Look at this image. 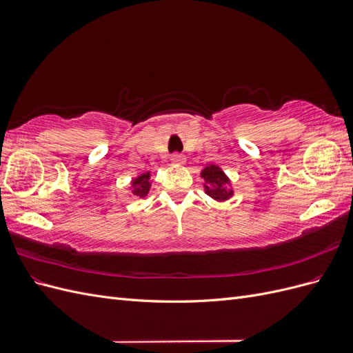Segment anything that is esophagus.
<instances>
[{"label": "esophagus", "instance_id": "obj_1", "mask_svg": "<svg viewBox=\"0 0 353 353\" xmlns=\"http://www.w3.org/2000/svg\"><path fill=\"white\" fill-rule=\"evenodd\" d=\"M170 160H172V162H174V163H176V165H183V163H185V157H184L183 154H178V153L172 154V157H170Z\"/></svg>", "mask_w": 353, "mask_h": 353}]
</instances>
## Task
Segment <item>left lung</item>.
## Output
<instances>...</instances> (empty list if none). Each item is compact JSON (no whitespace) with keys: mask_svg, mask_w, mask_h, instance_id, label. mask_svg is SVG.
Instances as JSON below:
<instances>
[{"mask_svg":"<svg viewBox=\"0 0 353 353\" xmlns=\"http://www.w3.org/2000/svg\"><path fill=\"white\" fill-rule=\"evenodd\" d=\"M200 176L205 179V191L213 200L225 201L232 197L234 191L230 188L231 181L223 170L216 165H209L201 170Z\"/></svg>","mask_w":353,"mask_h":353,"instance_id":"1","label":"left lung"}]
</instances>
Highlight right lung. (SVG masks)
I'll use <instances>...</instances> for the list:
<instances>
[{
    "instance_id": "add662e5",
    "label": "right lung",
    "mask_w": 353,
    "mask_h": 353,
    "mask_svg": "<svg viewBox=\"0 0 353 353\" xmlns=\"http://www.w3.org/2000/svg\"><path fill=\"white\" fill-rule=\"evenodd\" d=\"M131 187H132V194L135 197H145L148 194V191H150V187H152L150 172L138 175L131 183Z\"/></svg>"
}]
</instances>
